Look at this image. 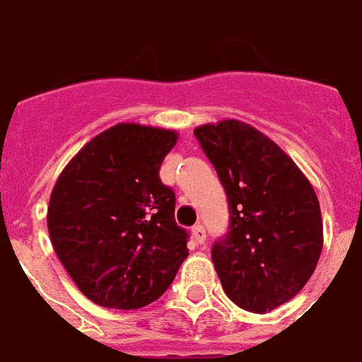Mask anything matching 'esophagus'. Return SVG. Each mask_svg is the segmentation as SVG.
<instances>
[{
    "mask_svg": "<svg viewBox=\"0 0 362 362\" xmlns=\"http://www.w3.org/2000/svg\"><path fill=\"white\" fill-rule=\"evenodd\" d=\"M192 237H194L196 239V243H199V245H204L205 243V230H204V226H194L192 228Z\"/></svg>",
    "mask_w": 362,
    "mask_h": 362,
    "instance_id": "esophagus-1",
    "label": "esophagus"
}]
</instances>
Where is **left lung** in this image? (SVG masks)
I'll return each instance as SVG.
<instances>
[{
    "label": "left lung",
    "mask_w": 362,
    "mask_h": 362,
    "mask_svg": "<svg viewBox=\"0 0 362 362\" xmlns=\"http://www.w3.org/2000/svg\"><path fill=\"white\" fill-rule=\"evenodd\" d=\"M230 202V231L211 258L237 306L265 314L299 293L323 248L320 202L288 153L248 123L194 129Z\"/></svg>",
    "instance_id": "1"
}]
</instances>
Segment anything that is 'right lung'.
I'll list each match as a JSON object with an SVG mask.
<instances>
[{
	"label": "right lung",
	"mask_w": 362,
	"mask_h": 362,
	"mask_svg": "<svg viewBox=\"0 0 362 362\" xmlns=\"http://www.w3.org/2000/svg\"><path fill=\"white\" fill-rule=\"evenodd\" d=\"M179 132L117 123L59 173L48 233L78 290L95 305L131 310L157 300L189 256L175 194L158 177Z\"/></svg>",
	"instance_id": "obj_1"
}]
</instances>
